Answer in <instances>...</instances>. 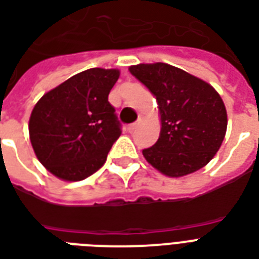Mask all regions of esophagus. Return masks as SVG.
I'll use <instances>...</instances> for the list:
<instances>
[{"instance_id":"esophagus-1","label":"esophagus","mask_w":259,"mask_h":259,"mask_svg":"<svg viewBox=\"0 0 259 259\" xmlns=\"http://www.w3.org/2000/svg\"><path fill=\"white\" fill-rule=\"evenodd\" d=\"M136 128H138V123L130 124V125H128V131H130V132H132V131H135Z\"/></svg>"}]
</instances>
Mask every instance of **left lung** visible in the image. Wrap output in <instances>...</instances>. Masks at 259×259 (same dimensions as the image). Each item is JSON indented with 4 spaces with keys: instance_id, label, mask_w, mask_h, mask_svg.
Listing matches in <instances>:
<instances>
[{
    "instance_id": "8db88e82",
    "label": "left lung",
    "mask_w": 259,
    "mask_h": 259,
    "mask_svg": "<svg viewBox=\"0 0 259 259\" xmlns=\"http://www.w3.org/2000/svg\"><path fill=\"white\" fill-rule=\"evenodd\" d=\"M155 98L161 134L143 157L167 177L197 171L215 157L227 131V111L209 83L167 63L130 67Z\"/></svg>"
}]
</instances>
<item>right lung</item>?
<instances>
[{"mask_svg": "<svg viewBox=\"0 0 259 259\" xmlns=\"http://www.w3.org/2000/svg\"><path fill=\"white\" fill-rule=\"evenodd\" d=\"M116 69L94 67L78 73L36 102L29 139L46 169L63 181L96 173L121 134L108 94L119 79Z\"/></svg>", "mask_w": 259, "mask_h": 259, "instance_id": "right-lung-1", "label": "right lung"}]
</instances>
